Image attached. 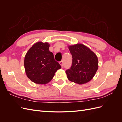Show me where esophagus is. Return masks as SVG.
Instances as JSON below:
<instances>
[{
  "instance_id": "1",
  "label": "esophagus",
  "mask_w": 122,
  "mask_h": 122,
  "mask_svg": "<svg viewBox=\"0 0 122 122\" xmlns=\"http://www.w3.org/2000/svg\"><path fill=\"white\" fill-rule=\"evenodd\" d=\"M59 64H60V65L61 66V67L62 68V67H63V61H61L59 62Z\"/></svg>"
}]
</instances>
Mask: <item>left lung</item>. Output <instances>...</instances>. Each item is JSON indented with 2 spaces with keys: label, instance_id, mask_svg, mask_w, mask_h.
<instances>
[{
  "label": "left lung",
  "instance_id": "left-lung-1",
  "mask_svg": "<svg viewBox=\"0 0 122 122\" xmlns=\"http://www.w3.org/2000/svg\"><path fill=\"white\" fill-rule=\"evenodd\" d=\"M68 48L73 60L71 68L66 71L68 79L78 84L90 81L99 67L96 54L82 44L69 45Z\"/></svg>",
  "mask_w": 122,
  "mask_h": 122
}]
</instances>
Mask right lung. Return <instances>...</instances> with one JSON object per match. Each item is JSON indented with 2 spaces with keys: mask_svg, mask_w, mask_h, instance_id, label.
<instances>
[{
  "mask_svg": "<svg viewBox=\"0 0 122 122\" xmlns=\"http://www.w3.org/2000/svg\"><path fill=\"white\" fill-rule=\"evenodd\" d=\"M50 44L38 42L26 54L24 65L27 77L38 84H46L52 80L61 65L55 61L53 54L49 50Z\"/></svg>",
  "mask_w": 122,
  "mask_h": 122,
  "instance_id": "1",
  "label": "right lung"
}]
</instances>
